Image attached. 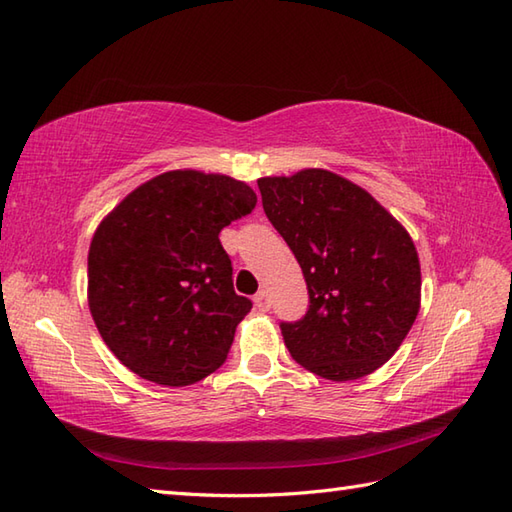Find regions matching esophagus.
<instances>
[{
    "instance_id": "1",
    "label": "esophagus",
    "mask_w": 512,
    "mask_h": 512,
    "mask_svg": "<svg viewBox=\"0 0 512 512\" xmlns=\"http://www.w3.org/2000/svg\"><path fill=\"white\" fill-rule=\"evenodd\" d=\"M254 302H256V309L258 311H269V298H267V291L265 289H260L258 293H256V298H254Z\"/></svg>"
}]
</instances>
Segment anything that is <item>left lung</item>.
Segmentation results:
<instances>
[{"label":"left lung","mask_w":512,"mask_h":512,"mask_svg":"<svg viewBox=\"0 0 512 512\" xmlns=\"http://www.w3.org/2000/svg\"><path fill=\"white\" fill-rule=\"evenodd\" d=\"M258 188L309 289L302 320L280 324L291 357L331 381L381 368L420 309L412 236L368 190L331 170L263 177Z\"/></svg>","instance_id":"obj_1"}]
</instances>
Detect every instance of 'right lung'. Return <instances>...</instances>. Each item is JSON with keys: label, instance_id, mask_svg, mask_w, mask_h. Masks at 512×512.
I'll use <instances>...</instances> for the list:
<instances>
[{"label": "right lung", "instance_id": "right-lung-1", "mask_svg": "<svg viewBox=\"0 0 512 512\" xmlns=\"http://www.w3.org/2000/svg\"><path fill=\"white\" fill-rule=\"evenodd\" d=\"M254 206L245 181L168 170L100 221L87 256V302L122 366L166 388L223 366L252 302L234 291L219 232Z\"/></svg>", "mask_w": 512, "mask_h": 512}]
</instances>
